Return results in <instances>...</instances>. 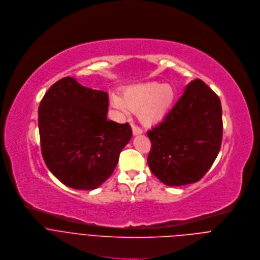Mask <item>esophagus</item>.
<instances>
[{
  "label": "esophagus",
  "instance_id": "1",
  "mask_svg": "<svg viewBox=\"0 0 260 260\" xmlns=\"http://www.w3.org/2000/svg\"><path fill=\"white\" fill-rule=\"evenodd\" d=\"M132 131H133V135H139V134L142 133V129L138 126H135V125L132 126Z\"/></svg>",
  "mask_w": 260,
  "mask_h": 260
}]
</instances>
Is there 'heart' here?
Here are the masks:
<instances>
[{"mask_svg": "<svg viewBox=\"0 0 260 260\" xmlns=\"http://www.w3.org/2000/svg\"><path fill=\"white\" fill-rule=\"evenodd\" d=\"M175 98L176 92L171 85L149 82L125 88L123 97L113 93L111 103L125 117L129 116L130 112H137L140 122L150 126L167 116Z\"/></svg>", "mask_w": 260, "mask_h": 260, "instance_id": "heart-1", "label": "heart"}]
</instances>
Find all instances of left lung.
I'll use <instances>...</instances> for the list:
<instances>
[{"mask_svg": "<svg viewBox=\"0 0 260 260\" xmlns=\"http://www.w3.org/2000/svg\"><path fill=\"white\" fill-rule=\"evenodd\" d=\"M147 136L151 142L147 164L154 176L169 186L199 181L214 163L221 145L219 97L200 79L191 81Z\"/></svg>", "mask_w": 260, "mask_h": 260, "instance_id": "obj_1", "label": "left lung"}]
</instances>
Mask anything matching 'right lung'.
<instances>
[{
	"label": "right lung",
	"mask_w": 260,
	"mask_h": 260,
	"mask_svg": "<svg viewBox=\"0 0 260 260\" xmlns=\"http://www.w3.org/2000/svg\"><path fill=\"white\" fill-rule=\"evenodd\" d=\"M109 95L66 77L52 85L39 107L46 166L63 184L95 189L114 172L132 136L128 123L108 121Z\"/></svg>",
	"instance_id": "1"
}]
</instances>
